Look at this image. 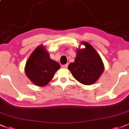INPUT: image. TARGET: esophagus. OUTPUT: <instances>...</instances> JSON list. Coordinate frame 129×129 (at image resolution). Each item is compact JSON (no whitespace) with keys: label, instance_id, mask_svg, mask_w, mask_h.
I'll list each match as a JSON object with an SVG mask.
<instances>
[{"label":"esophagus","instance_id":"34e87169","mask_svg":"<svg viewBox=\"0 0 129 129\" xmlns=\"http://www.w3.org/2000/svg\"><path fill=\"white\" fill-rule=\"evenodd\" d=\"M67 67H68V64H65V65H63V66H62V68H67Z\"/></svg>","mask_w":129,"mask_h":129}]
</instances>
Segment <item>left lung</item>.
<instances>
[{"mask_svg": "<svg viewBox=\"0 0 129 129\" xmlns=\"http://www.w3.org/2000/svg\"><path fill=\"white\" fill-rule=\"evenodd\" d=\"M81 43L85 48L77 49L74 62L70 63L68 68L80 83L90 85L94 83L104 72V63L92 45L84 42Z\"/></svg>", "mask_w": 129, "mask_h": 129, "instance_id": "8db88e82", "label": "left lung"}]
</instances>
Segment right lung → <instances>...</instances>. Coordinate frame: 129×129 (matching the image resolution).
<instances>
[{
	"instance_id": "right-lung-1",
	"label": "right lung",
	"mask_w": 129,
	"mask_h": 129,
	"mask_svg": "<svg viewBox=\"0 0 129 129\" xmlns=\"http://www.w3.org/2000/svg\"><path fill=\"white\" fill-rule=\"evenodd\" d=\"M60 68L57 62L50 59L48 50L43 45L34 50L26 62L25 73L35 85L44 86L52 79L55 73Z\"/></svg>"
}]
</instances>
